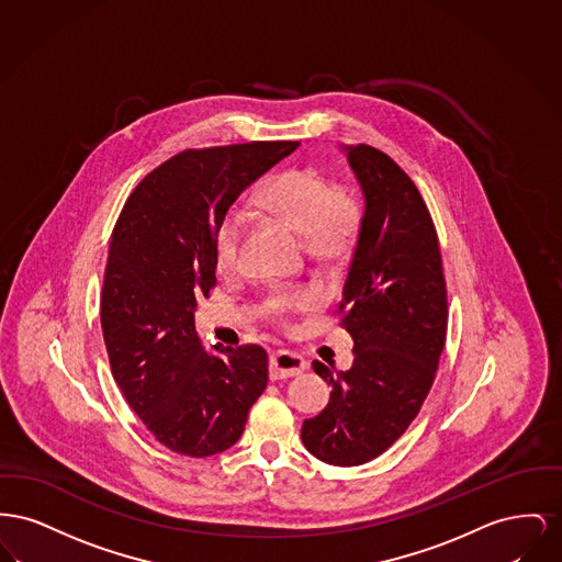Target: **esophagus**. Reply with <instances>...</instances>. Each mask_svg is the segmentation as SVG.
<instances>
[{
  "label": "esophagus",
  "mask_w": 562,
  "mask_h": 562,
  "mask_svg": "<svg viewBox=\"0 0 562 562\" xmlns=\"http://www.w3.org/2000/svg\"><path fill=\"white\" fill-rule=\"evenodd\" d=\"M304 370H306V361L300 355L292 353V351H274L270 355V379L272 381L292 379Z\"/></svg>",
  "instance_id": "1"
}]
</instances>
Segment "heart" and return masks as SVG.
<instances>
[{
	"label": "heart",
	"instance_id": "obj_1",
	"mask_svg": "<svg viewBox=\"0 0 562 562\" xmlns=\"http://www.w3.org/2000/svg\"><path fill=\"white\" fill-rule=\"evenodd\" d=\"M258 207L302 238V247L319 265L345 262L353 251L361 211L353 196L338 190L329 179L313 169H292L272 179L256 196ZM245 220L228 211L213 235V262L220 274L233 277L240 270V243ZM319 295L311 288L277 290L268 295L270 319L288 324L292 313L313 311Z\"/></svg>",
	"mask_w": 562,
	"mask_h": 562
}]
</instances>
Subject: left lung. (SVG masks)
<instances>
[{
    "label": "left lung",
    "instance_id": "1",
    "mask_svg": "<svg viewBox=\"0 0 562 562\" xmlns=\"http://www.w3.org/2000/svg\"><path fill=\"white\" fill-rule=\"evenodd\" d=\"M345 154L366 203L338 308L355 359L345 372L313 361L331 393L300 436L319 461L353 468L383 454L420 411L442 355L448 304L436 226L413 179L372 146Z\"/></svg>",
    "mask_w": 562,
    "mask_h": 562
}]
</instances>
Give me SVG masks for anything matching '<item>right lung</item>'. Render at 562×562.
Masks as SVG:
<instances>
[{
	"mask_svg": "<svg viewBox=\"0 0 562 562\" xmlns=\"http://www.w3.org/2000/svg\"><path fill=\"white\" fill-rule=\"evenodd\" d=\"M297 146L251 142L179 151L142 179L120 213L103 277V340L124 400L178 454L211 457L237 443L267 389V351L203 349L194 311L215 288L220 220Z\"/></svg>",
	"mask_w": 562,
	"mask_h": 562,
	"instance_id": "obj_1",
	"label": "right lung"
}]
</instances>
